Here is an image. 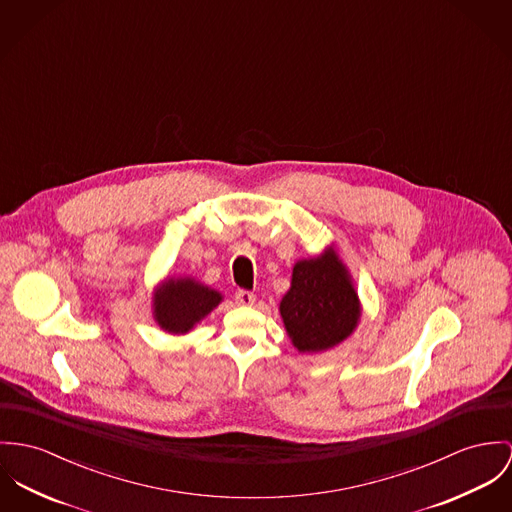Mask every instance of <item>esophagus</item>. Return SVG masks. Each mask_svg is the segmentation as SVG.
Masks as SVG:
<instances>
[{"mask_svg":"<svg viewBox=\"0 0 512 512\" xmlns=\"http://www.w3.org/2000/svg\"><path fill=\"white\" fill-rule=\"evenodd\" d=\"M254 301H256V295H254V293H250V291H246V289H238V291H236V303H238V305L248 307V305H254Z\"/></svg>","mask_w":512,"mask_h":512,"instance_id":"1","label":"esophagus"}]
</instances>
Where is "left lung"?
Returning <instances> with one entry per match:
<instances>
[{
    "instance_id": "1",
    "label": "left lung",
    "mask_w": 512,
    "mask_h": 512,
    "mask_svg": "<svg viewBox=\"0 0 512 512\" xmlns=\"http://www.w3.org/2000/svg\"><path fill=\"white\" fill-rule=\"evenodd\" d=\"M279 315L301 354L326 352L352 336L362 317V303L332 244L319 256L295 262L291 287L279 301Z\"/></svg>"
}]
</instances>
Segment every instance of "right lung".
Listing matches in <instances>:
<instances>
[{"mask_svg":"<svg viewBox=\"0 0 512 512\" xmlns=\"http://www.w3.org/2000/svg\"><path fill=\"white\" fill-rule=\"evenodd\" d=\"M221 301V291L191 276L166 278L152 293V317L164 332L187 334Z\"/></svg>","mask_w":512,"mask_h":512,"instance_id":"right-lung-1","label":"right lung"}]
</instances>
